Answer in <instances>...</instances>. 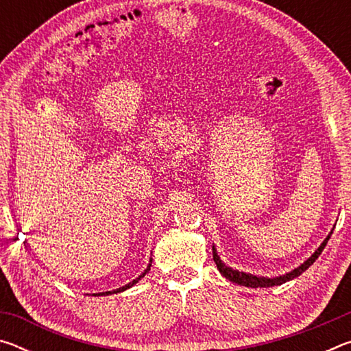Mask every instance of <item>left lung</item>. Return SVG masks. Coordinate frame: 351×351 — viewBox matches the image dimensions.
<instances>
[{
	"mask_svg": "<svg viewBox=\"0 0 351 351\" xmlns=\"http://www.w3.org/2000/svg\"><path fill=\"white\" fill-rule=\"evenodd\" d=\"M331 234H332V230L328 234V237H326V239L324 240L322 245H320V246L317 247V251L314 252V254L311 255V257L305 261V263H302V265L299 266V268H295L294 271H291V272H288V274L280 276V277H272V278H268V277H257V276L247 274V272H240V271H237V269L229 268V266H226V265L223 263V261L219 260L215 246H212L213 261H215L218 271L221 272V274H223L226 278H229V280L234 282V283L243 285V287H247V288H269V287H277V285H282V283H285V282H289V280H293V278L299 277V276L302 274V272H305L308 268H310V266L314 263V261L317 260L319 255L322 254L324 247L326 246V243H328Z\"/></svg>",
	"mask_w": 351,
	"mask_h": 351,
	"instance_id": "obj_1",
	"label": "left lung"
}]
</instances>
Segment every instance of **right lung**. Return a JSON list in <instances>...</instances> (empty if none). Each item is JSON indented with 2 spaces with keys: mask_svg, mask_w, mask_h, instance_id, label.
Masks as SVG:
<instances>
[{
  "mask_svg": "<svg viewBox=\"0 0 351 351\" xmlns=\"http://www.w3.org/2000/svg\"><path fill=\"white\" fill-rule=\"evenodd\" d=\"M150 266H152V260H150V263H148V266H147V269L142 272V276H139L138 278H136V280H133V282H130L128 285H125V287H122V288H117V289H112V291H106V293H96V294H93V295H108V294H117V293H122V291H125V289H128V288H132L134 283H138L142 277H144L148 271H150Z\"/></svg>",
  "mask_w": 351,
  "mask_h": 351,
  "instance_id": "1",
  "label": "right lung"
}]
</instances>
